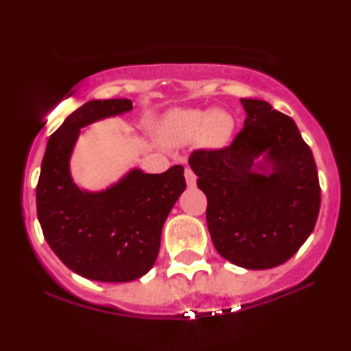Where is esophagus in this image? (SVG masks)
Masks as SVG:
<instances>
[{
	"label": "esophagus",
	"instance_id": "34e87169",
	"mask_svg": "<svg viewBox=\"0 0 351 351\" xmlns=\"http://www.w3.org/2000/svg\"><path fill=\"white\" fill-rule=\"evenodd\" d=\"M185 180L189 186H195V184H196V176H195V172L190 169V167H185Z\"/></svg>",
	"mask_w": 351,
	"mask_h": 351
}]
</instances>
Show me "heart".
<instances>
[{"mask_svg": "<svg viewBox=\"0 0 351 351\" xmlns=\"http://www.w3.org/2000/svg\"><path fill=\"white\" fill-rule=\"evenodd\" d=\"M234 129L232 114L223 110L174 108L160 124L162 141L169 145H185L195 141L204 148H222Z\"/></svg>", "mask_w": 351, "mask_h": 351, "instance_id": "b5f03b06", "label": "heart"}]
</instances>
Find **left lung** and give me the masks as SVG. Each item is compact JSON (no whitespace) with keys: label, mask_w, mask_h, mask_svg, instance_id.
I'll list each match as a JSON object with an SVG mask.
<instances>
[{"label":"left lung","mask_w":351,"mask_h":351,"mask_svg":"<svg viewBox=\"0 0 351 351\" xmlns=\"http://www.w3.org/2000/svg\"><path fill=\"white\" fill-rule=\"evenodd\" d=\"M241 104L247 118L233 142L195 150L189 165L208 198L206 222L217 252L238 267L267 270L289 261L313 232L321 189L294 119L265 100ZM261 154L265 165H255Z\"/></svg>","instance_id":"8db88e82"}]
</instances>
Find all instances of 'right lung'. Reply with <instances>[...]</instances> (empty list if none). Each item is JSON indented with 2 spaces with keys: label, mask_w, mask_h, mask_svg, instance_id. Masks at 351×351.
I'll use <instances>...</instances> for the list:
<instances>
[{
  "label": "right lung",
  "mask_w": 351,
  "mask_h": 351,
  "mask_svg": "<svg viewBox=\"0 0 351 351\" xmlns=\"http://www.w3.org/2000/svg\"><path fill=\"white\" fill-rule=\"evenodd\" d=\"M129 99L89 100L47 141L36 185L43 234L71 271L94 281L128 282L145 275L160 252L161 230L185 190L184 166L162 174L129 171L104 191H86L70 176L81 128L131 112Z\"/></svg>",
  "instance_id": "obj_1"
}]
</instances>
